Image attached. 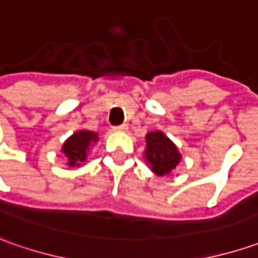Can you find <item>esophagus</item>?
<instances>
[{"instance_id": "esophagus-1", "label": "esophagus", "mask_w": 258, "mask_h": 258, "mask_svg": "<svg viewBox=\"0 0 258 258\" xmlns=\"http://www.w3.org/2000/svg\"><path fill=\"white\" fill-rule=\"evenodd\" d=\"M115 131H120V133H124V131H127L128 130V125L127 124H121V125H117V127H114Z\"/></svg>"}]
</instances>
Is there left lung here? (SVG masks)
Returning a JSON list of instances; mask_svg holds the SVG:
<instances>
[{
	"instance_id": "left-lung-1",
	"label": "left lung",
	"mask_w": 258,
	"mask_h": 258,
	"mask_svg": "<svg viewBox=\"0 0 258 258\" xmlns=\"http://www.w3.org/2000/svg\"><path fill=\"white\" fill-rule=\"evenodd\" d=\"M146 161L151 171L163 177L173 171L181 160V154L173 141L161 131H151L146 136Z\"/></svg>"
}]
</instances>
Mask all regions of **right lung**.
I'll use <instances>...</instances> for the list:
<instances>
[{"mask_svg": "<svg viewBox=\"0 0 258 258\" xmlns=\"http://www.w3.org/2000/svg\"><path fill=\"white\" fill-rule=\"evenodd\" d=\"M97 141H98L97 133L88 131V130H81V131L74 133L71 137L67 138V141L61 148V151L67 157V164L70 167H80L81 163H84L87 160L90 147Z\"/></svg>", "mask_w": 258, "mask_h": 258, "instance_id": "1", "label": "right lung"}]
</instances>
